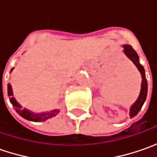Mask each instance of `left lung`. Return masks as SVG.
Wrapping results in <instances>:
<instances>
[{
	"mask_svg": "<svg viewBox=\"0 0 157 157\" xmlns=\"http://www.w3.org/2000/svg\"><path fill=\"white\" fill-rule=\"evenodd\" d=\"M124 50L123 52L125 55L129 58L130 60L135 63L137 69L139 70L141 75H142V86H141V92H140V95L138 97V99L136 102L133 104V105L130 107L129 115L130 117L133 118L136 116V114L140 112L142 109V106L144 104L146 98H147V94H148V82L145 77V71L142 64L139 62V57L137 55L136 52L132 48V46L128 45V44H125L123 46Z\"/></svg>",
	"mask_w": 157,
	"mask_h": 157,
	"instance_id": "8db88e82",
	"label": "left lung"
}]
</instances>
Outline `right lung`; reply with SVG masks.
Wrapping results in <instances>:
<instances>
[{
  "label": "right lung",
  "mask_w": 157,
  "mask_h": 157,
  "mask_svg": "<svg viewBox=\"0 0 157 157\" xmlns=\"http://www.w3.org/2000/svg\"><path fill=\"white\" fill-rule=\"evenodd\" d=\"M14 68L11 69V71H13ZM8 95L10 97V102L11 104L14 105V108L16 111L17 113H19V115H21V117L26 119L28 121H36V122H41V121H44L48 119L56 116L57 113H59V109H54L52 111L46 112V113H32L29 110H28L26 108H21V105L15 100V99L13 97V91H12V86L10 84H8Z\"/></svg>",
  "instance_id": "1"
}]
</instances>
